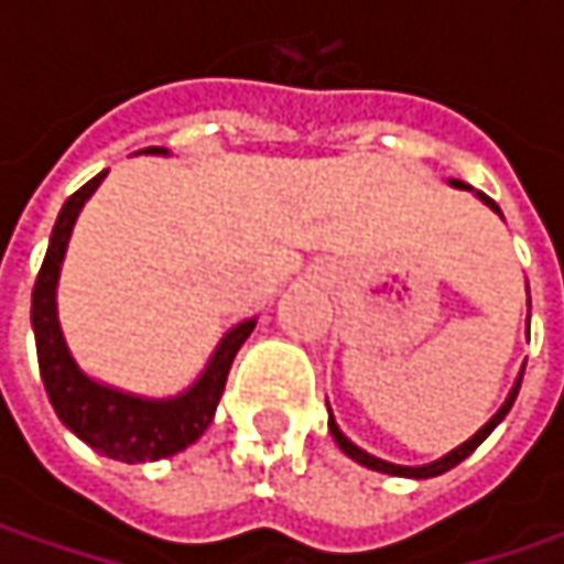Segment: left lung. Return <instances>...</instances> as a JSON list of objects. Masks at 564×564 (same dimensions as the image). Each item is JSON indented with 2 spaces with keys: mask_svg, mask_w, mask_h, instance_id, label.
Here are the masks:
<instances>
[{
  "mask_svg": "<svg viewBox=\"0 0 564 564\" xmlns=\"http://www.w3.org/2000/svg\"><path fill=\"white\" fill-rule=\"evenodd\" d=\"M448 185L452 187H465V191H474L470 185H465V182H458V178H448ZM477 194V200H484V204L492 209V213H499L502 216V209L489 200L484 191H474ZM528 311H531V292H528ZM528 326H531V314H528ZM521 377H524V367H521V373H518V379H514V386H511V392L506 395V401L499 404V411L489 417L470 440H465V443L458 445V448H452V452H445L443 458H436V462H430V465H417V467H408V465H392V462H382V458H377V455H370V452H364L360 445H355L341 430H338L336 417H333V411H329V433H333V440H336V445L351 458V462H358V465L370 467V470H379V474H392V477H414V480H426V477H440V474H445V470H452L455 465H462L467 455L477 448V445L487 440L489 433L499 426V423L506 421V414L511 411V404H514V399H518V389H521Z\"/></svg>",
  "mask_w": 564,
  "mask_h": 564,
  "instance_id": "1",
  "label": "left lung"
}]
</instances>
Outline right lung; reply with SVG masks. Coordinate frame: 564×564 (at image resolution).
Segmentation results:
<instances>
[{
	"mask_svg": "<svg viewBox=\"0 0 564 564\" xmlns=\"http://www.w3.org/2000/svg\"><path fill=\"white\" fill-rule=\"evenodd\" d=\"M138 153L169 156L165 147H147ZM102 178L106 172H99L97 178H90L80 191H75L58 209V219L50 235V250L43 257V267L33 285L31 326L36 338L40 377H43L46 395L53 401L58 421L65 423L77 440L97 448L99 455L124 462V465H143V462L169 458L204 436V430L216 414V404L226 392L231 360L253 333L257 316L231 326L226 336L219 338L213 358L206 360L204 373L194 379L185 392L172 399H147V395L121 392L116 386L87 377L62 333L55 289H58V272H62V260L72 241L77 216L84 204L94 197Z\"/></svg>",
	"mask_w": 564,
	"mask_h": 564,
	"instance_id": "obj_1",
	"label": "right lung"
}]
</instances>
